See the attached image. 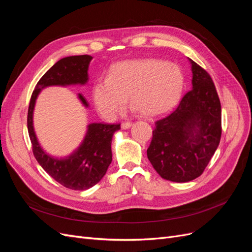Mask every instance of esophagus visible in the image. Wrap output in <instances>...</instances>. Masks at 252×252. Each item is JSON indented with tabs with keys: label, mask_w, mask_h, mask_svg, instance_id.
Returning <instances> with one entry per match:
<instances>
[{
	"label": "esophagus",
	"mask_w": 252,
	"mask_h": 252,
	"mask_svg": "<svg viewBox=\"0 0 252 252\" xmlns=\"http://www.w3.org/2000/svg\"><path fill=\"white\" fill-rule=\"evenodd\" d=\"M131 126H132V124L130 123V122H126V123H122L121 128L122 129H129Z\"/></svg>",
	"instance_id": "esophagus-1"
}]
</instances>
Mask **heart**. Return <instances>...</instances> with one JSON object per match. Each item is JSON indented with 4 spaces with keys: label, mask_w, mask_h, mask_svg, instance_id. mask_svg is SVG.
<instances>
[{
    "label": "heart",
    "mask_w": 252,
    "mask_h": 252,
    "mask_svg": "<svg viewBox=\"0 0 252 252\" xmlns=\"http://www.w3.org/2000/svg\"><path fill=\"white\" fill-rule=\"evenodd\" d=\"M184 85L178 65L155 59L128 60L112 65L108 77L95 79L91 95L96 111L107 121L116 119L127 97L133 110L154 118L179 103Z\"/></svg>",
    "instance_id": "1"
}]
</instances>
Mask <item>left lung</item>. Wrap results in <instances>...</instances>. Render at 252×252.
Segmentation results:
<instances>
[{
  "instance_id": "1",
  "label": "left lung",
  "mask_w": 252,
  "mask_h": 252,
  "mask_svg": "<svg viewBox=\"0 0 252 252\" xmlns=\"http://www.w3.org/2000/svg\"><path fill=\"white\" fill-rule=\"evenodd\" d=\"M192 89L178 108L156 122L147 157L165 180L192 181L203 173L220 144L222 110L210 75L192 60Z\"/></svg>"
}]
</instances>
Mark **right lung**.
I'll use <instances>...</instances> for the list:
<instances>
[{"mask_svg": "<svg viewBox=\"0 0 252 252\" xmlns=\"http://www.w3.org/2000/svg\"><path fill=\"white\" fill-rule=\"evenodd\" d=\"M93 57L88 55L61 59L37 82L30 98L27 127L32 151L42 168L61 185L72 190L89 189L102 180L112 161L111 142L120 124L91 123L80 146L64 158L52 157L45 151L36 138L33 127V110L41 90L49 86L86 85L88 67ZM79 100L88 108L86 98L81 94Z\"/></svg>", "mask_w": 252, "mask_h": 252, "instance_id": "obj_1", "label": "right lung"}]
</instances>
